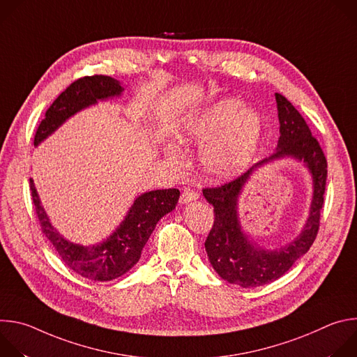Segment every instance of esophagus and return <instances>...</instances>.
<instances>
[{
    "label": "esophagus",
    "instance_id": "obj_1",
    "mask_svg": "<svg viewBox=\"0 0 357 357\" xmlns=\"http://www.w3.org/2000/svg\"><path fill=\"white\" fill-rule=\"evenodd\" d=\"M197 197H199V193H197V192H195L193 189H185V190H182V193H181L179 202H181V203H188V202H190V200H196Z\"/></svg>",
    "mask_w": 357,
    "mask_h": 357
}]
</instances>
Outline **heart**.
<instances>
[{
	"label": "heart",
	"instance_id": "obj_1",
	"mask_svg": "<svg viewBox=\"0 0 357 357\" xmlns=\"http://www.w3.org/2000/svg\"><path fill=\"white\" fill-rule=\"evenodd\" d=\"M263 120L236 98H222L193 113L183 126L186 141L205 144L202 164L216 178H233L250 165L260 145Z\"/></svg>",
	"mask_w": 357,
	"mask_h": 357
}]
</instances>
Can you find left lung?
I'll use <instances>...</instances> for the list:
<instances>
[{
  "label": "left lung",
  "mask_w": 357,
  "mask_h": 357,
  "mask_svg": "<svg viewBox=\"0 0 357 357\" xmlns=\"http://www.w3.org/2000/svg\"><path fill=\"white\" fill-rule=\"evenodd\" d=\"M275 100L281 134L275 154L225 185L203 189V196L213 205L215 213L213 227L205 241L211 264L223 280L243 288L275 281L310 250L319 230L321 211L325 203L328 162L324 151L291 101L280 93H275ZM282 156L301 159L310 168L314 179L312 213L303 233L294 242L278 250H264L254 246L241 231L236 199L254 169Z\"/></svg>",
  "instance_id": "left-lung-1"
}]
</instances>
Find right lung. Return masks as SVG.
<instances>
[{"mask_svg": "<svg viewBox=\"0 0 357 357\" xmlns=\"http://www.w3.org/2000/svg\"><path fill=\"white\" fill-rule=\"evenodd\" d=\"M120 83L105 75L84 76L75 80L62 91L45 113L33 145L52 134L70 116L84 107L96 105L97 100L120 96ZM31 197L42 233L52 243L62 261L76 274L91 281H112L126 274L141 257V251L161 218L175 209L179 190L158 189L138 196L120 227L101 244L79 245L65 240L50 225L40 206L33 181L29 179Z\"/></svg>", "mask_w": 357, "mask_h": 357, "instance_id": "right-lung-1", "label": "right lung"}]
</instances>
